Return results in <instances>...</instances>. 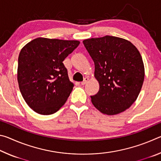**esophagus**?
<instances>
[{
	"label": "esophagus",
	"instance_id": "esophagus-1",
	"mask_svg": "<svg viewBox=\"0 0 161 161\" xmlns=\"http://www.w3.org/2000/svg\"><path fill=\"white\" fill-rule=\"evenodd\" d=\"M89 81V78L85 77L84 79V81H81V85H84V84L87 83V81Z\"/></svg>",
	"mask_w": 161,
	"mask_h": 161
}]
</instances>
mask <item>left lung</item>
I'll use <instances>...</instances> for the list:
<instances>
[{
	"label": "left lung",
	"instance_id": "left-lung-1",
	"mask_svg": "<svg viewBox=\"0 0 161 161\" xmlns=\"http://www.w3.org/2000/svg\"><path fill=\"white\" fill-rule=\"evenodd\" d=\"M94 62V77L99 90L91 96L100 112L116 115L126 111L137 99L145 77L139 51L129 40L107 36L83 40Z\"/></svg>",
	"mask_w": 161,
	"mask_h": 161
}]
</instances>
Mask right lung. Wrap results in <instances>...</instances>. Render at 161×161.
I'll return each instance as SVG.
<instances>
[{"instance_id":"add662e5","label":"right lung","mask_w":161,"mask_h":161,"mask_svg":"<svg viewBox=\"0 0 161 161\" xmlns=\"http://www.w3.org/2000/svg\"><path fill=\"white\" fill-rule=\"evenodd\" d=\"M80 43L37 37L22 48L18 65L19 88L27 104L36 113L53 114L67 102L74 84L62 62Z\"/></svg>"}]
</instances>
